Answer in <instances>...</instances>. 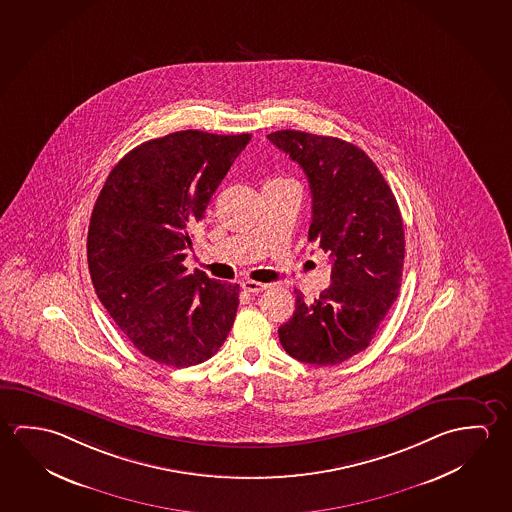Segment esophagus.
<instances>
[{"label":"esophagus","mask_w":512,"mask_h":512,"mask_svg":"<svg viewBox=\"0 0 512 512\" xmlns=\"http://www.w3.org/2000/svg\"><path fill=\"white\" fill-rule=\"evenodd\" d=\"M266 287H268V285L260 284V282H255V280H244L243 282V289L244 291H248V293H262Z\"/></svg>","instance_id":"esophagus-1"}]
</instances>
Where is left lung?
Segmentation results:
<instances>
[{"mask_svg": "<svg viewBox=\"0 0 512 512\" xmlns=\"http://www.w3.org/2000/svg\"><path fill=\"white\" fill-rule=\"evenodd\" d=\"M300 164L312 194L309 241L332 259V285L278 328L293 359L334 366L368 348L402 285L405 235L398 203L375 162L337 137L280 130L268 135Z\"/></svg>", "mask_w": 512, "mask_h": 512, "instance_id": "left-lung-1", "label": "left lung"}]
</instances>
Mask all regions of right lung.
I'll return each instance as SVG.
<instances>
[{
	"label": "right lung",
	"mask_w": 512,
	"mask_h": 512,
	"mask_svg": "<svg viewBox=\"0 0 512 512\" xmlns=\"http://www.w3.org/2000/svg\"><path fill=\"white\" fill-rule=\"evenodd\" d=\"M252 135L184 130L128 151L94 205L87 262L110 318L139 352L196 366L225 343L239 285L187 273L191 228Z\"/></svg>",
	"instance_id": "right-lung-1"
}]
</instances>
